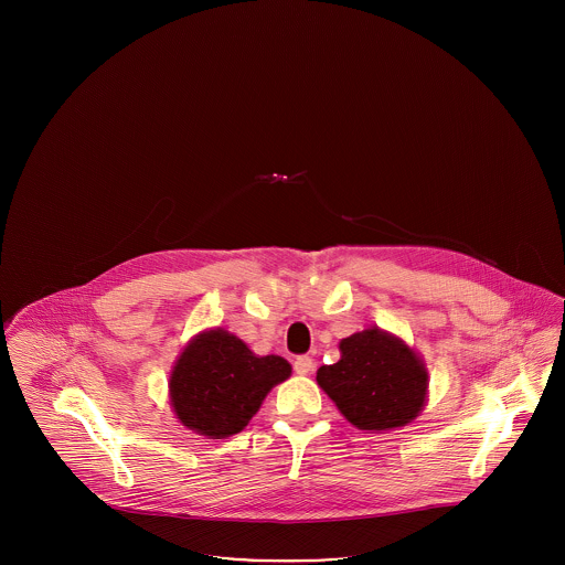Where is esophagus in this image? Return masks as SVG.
<instances>
[{
  "label": "esophagus",
  "mask_w": 565,
  "mask_h": 565,
  "mask_svg": "<svg viewBox=\"0 0 565 565\" xmlns=\"http://www.w3.org/2000/svg\"><path fill=\"white\" fill-rule=\"evenodd\" d=\"M313 371V360L309 355H298L295 360L296 375H309Z\"/></svg>",
  "instance_id": "34e87169"
}]
</instances>
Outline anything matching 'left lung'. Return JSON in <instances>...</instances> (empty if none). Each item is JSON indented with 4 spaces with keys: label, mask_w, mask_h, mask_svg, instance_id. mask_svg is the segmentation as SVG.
Masks as SVG:
<instances>
[{
    "label": "left lung",
    "mask_w": 565,
    "mask_h": 565,
    "mask_svg": "<svg viewBox=\"0 0 565 565\" xmlns=\"http://www.w3.org/2000/svg\"><path fill=\"white\" fill-rule=\"evenodd\" d=\"M341 360L318 371V383L360 430H394L426 403L428 373L401 339L369 328L341 341Z\"/></svg>",
    "instance_id": "obj_1"
}]
</instances>
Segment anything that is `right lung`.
Listing matches in <instances>:
<instances>
[{"label":"right lung","instance_id":"1","mask_svg":"<svg viewBox=\"0 0 565 565\" xmlns=\"http://www.w3.org/2000/svg\"><path fill=\"white\" fill-rule=\"evenodd\" d=\"M290 373L284 358H258L242 339L217 328L199 334L182 351L169 381L171 404L190 430L224 438L242 431L270 387Z\"/></svg>","mask_w":565,"mask_h":565}]
</instances>
